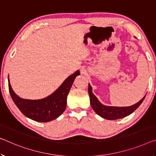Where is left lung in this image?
Listing matches in <instances>:
<instances>
[{
    "label": "left lung",
    "instance_id": "left-lung-1",
    "mask_svg": "<svg viewBox=\"0 0 156 156\" xmlns=\"http://www.w3.org/2000/svg\"><path fill=\"white\" fill-rule=\"evenodd\" d=\"M88 92L90 94V103L93 110L100 117L108 120H115L127 117L139 107L146 96L145 95L139 102L133 105L127 106V107H116V106H108L102 104L93 94L92 87L90 83H89Z\"/></svg>",
    "mask_w": 156,
    "mask_h": 156
}]
</instances>
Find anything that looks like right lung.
I'll return each mask as SVG.
<instances>
[{"mask_svg": "<svg viewBox=\"0 0 156 156\" xmlns=\"http://www.w3.org/2000/svg\"><path fill=\"white\" fill-rule=\"evenodd\" d=\"M80 74V71H76L66 78L51 95L37 100L24 99L16 94L8 76L9 93L15 105L26 117L37 122H48L60 117L65 110L68 94L76 76Z\"/></svg>", "mask_w": 156, "mask_h": 156, "instance_id": "obj_1", "label": "right lung"}]
</instances>
